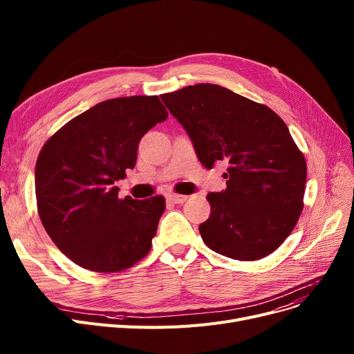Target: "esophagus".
Listing matches in <instances>:
<instances>
[{
    "label": "esophagus",
    "instance_id": "34e87169",
    "mask_svg": "<svg viewBox=\"0 0 354 354\" xmlns=\"http://www.w3.org/2000/svg\"><path fill=\"white\" fill-rule=\"evenodd\" d=\"M167 199L172 201L174 203H183L185 201L188 199L187 195H179V194H171L169 196H167Z\"/></svg>",
    "mask_w": 354,
    "mask_h": 354
}]
</instances>
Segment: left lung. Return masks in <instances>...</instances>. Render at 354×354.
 Masks as SVG:
<instances>
[{
	"instance_id": "left-lung-1",
	"label": "left lung",
	"mask_w": 354,
	"mask_h": 354,
	"mask_svg": "<svg viewBox=\"0 0 354 354\" xmlns=\"http://www.w3.org/2000/svg\"><path fill=\"white\" fill-rule=\"evenodd\" d=\"M189 135L199 162L230 163L227 189L211 192L199 225L212 251L239 261L274 252L303 211L307 165L283 119L266 104L209 83L160 96Z\"/></svg>"
}]
</instances>
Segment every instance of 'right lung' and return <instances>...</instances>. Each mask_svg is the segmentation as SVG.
<instances>
[{
	"label": "right lung",
	"instance_id": "1",
	"mask_svg": "<svg viewBox=\"0 0 354 354\" xmlns=\"http://www.w3.org/2000/svg\"><path fill=\"white\" fill-rule=\"evenodd\" d=\"M166 118L158 96L110 99L44 143L35 163L37 209L55 247L73 263L118 272L151 251L165 198L119 199L115 182L135 167L143 135Z\"/></svg>",
	"mask_w": 354,
	"mask_h": 354
}]
</instances>
